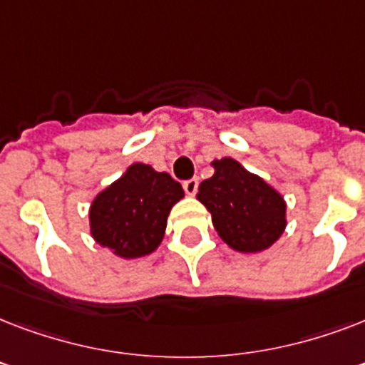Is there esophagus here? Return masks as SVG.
Masks as SVG:
<instances>
[{"label": "esophagus", "mask_w": 365, "mask_h": 365, "mask_svg": "<svg viewBox=\"0 0 365 365\" xmlns=\"http://www.w3.org/2000/svg\"><path fill=\"white\" fill-rule=\"evenodd\" d=\"M197 189H199V180H197V178H191V180H185V182H183V191L187 195H191V197L197 193Z\"/></svg>", "instance_id": "34e87169"}]
</instances>
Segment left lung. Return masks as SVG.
I'll return each instance as SVG.
<instances>
[{
    "mask_svg": "<svg viewBox=\"0 0 365 365\" xmlns=\"http://www.w3.org/2000/svg\"><path fill=\"white\" fill-rule=\"evenodd\" d=\"M212 166L214 176L200 183L197 199L212 214L217 235L242 254L271 248L286 229L282 195L231 157Z\"/></svg>",
    "mask_w": 365,
    "mask_h": 365,
    "instance_id": "obj_1",
    "label": "left lung"
}]
</instances>
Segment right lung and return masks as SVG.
I'll return each instance as SVG.
<instances>
[{"mask_svg": "<svg viewBox=\"0 0 365 365\" xmlns=\"http://www.w3.org/2000/svg\"><path fill=\"white\" fill-rule=\"evenodd\" d=\"M180 199L183 189L170 174L134 163L93 200V239L125 259L149 255L165 237L168 214Z\"/></svg>", "mask_w": 365, "mask_h": 365, "instance_id": "obj_1", "label": "right lung"}]
</instances>
